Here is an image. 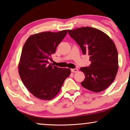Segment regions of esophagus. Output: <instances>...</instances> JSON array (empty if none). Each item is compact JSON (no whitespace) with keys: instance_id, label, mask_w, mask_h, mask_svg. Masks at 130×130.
<instances>
[{"instance_id":"34e87169","label":"esophagus","mask_w":130,"mask_h":130,"mask_svg":"<svg viewBox=\"0 0 130 130\" xmlns=\"http://www.w3.org/2000/svg\"><path fill=\"white\" fill-rule=\"evenodd\" d=\"M71 71H72V72H73V73H76L78 72V69L77 68L72 69V70H71Z\"/></svg>"}]
</instances>
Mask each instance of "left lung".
Listing matches in <instances>:
<instances>
[{"label":"left lung","mask_w":130,"mask_h":130,"mask_svg":"<svg viewBox=\"0 0 130 130\" xmlns=\"http://www.w3.org/2000/svg\"><path fill=\"white\" fill-rule=\"evenodd\" d=\"M69 35L80 47L83 54L89 56L91 64L80 69L85 79L83 88L100 92L111 85L118 70V56L114 42L101 30L89 26L68 30Z\"/></svg>","instance_id":"obj_1"}]
</instances>
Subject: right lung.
Segmentation results:
<instances>
[{
    "mask_svg": "<svg viewBox=\"0 0 130 130\" xmlns=\"http://www.w3.org/2000/svg\"><path fill=\"white\" fill-rule=\"evenodd\" d=\"M67 33V30L42 32L31 35L24 44L19 74L25 86L37 98L45 101L54 98L70 76V69L60 68L48 62Z\"/></svg>",
    "mask_w": 130,
    "mask_h": 130,
    "instance_id": "add662e5",
    "label": "right lung"
}]
</instances>
